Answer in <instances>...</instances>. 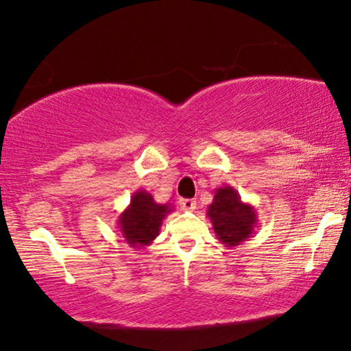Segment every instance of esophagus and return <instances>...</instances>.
Returning a JSON list of instances; mask_svg holds the SVG:
<instances>
[{"instance_id": "34e87169", "label": "esophagus", "mask_w": 351, "mask_h": 351, "mask_svg": "<svg viewBox=\"0 0 351 351\" xmlns=\"http://www.w3.org/2000/svg\"><path fill=\"white\" fill-rule=\"evenodd\" d=\"M180 205L182 209H184V211H193L197 206V202L193 200V198H181Z\"/></svg>"}]
</instances>
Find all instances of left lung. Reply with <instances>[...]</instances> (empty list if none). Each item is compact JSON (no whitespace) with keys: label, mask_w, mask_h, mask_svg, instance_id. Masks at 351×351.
<instances>
[{"label":"left lung","mask_w":351,"mask_h":351,"mask_svg":"<svg viewBox=\"0 0 351 351\" xmlns=\"http://www.w3.org/2000/svg\"><path fill=\"white\" fill-rule=\"evenodd\" d=\"M206 216L213 223L217 239L226 247H234L250 238L258 221L255 208L243 202L238 191L232 186L216 189Z\"/></svg>","instance_id":"left-lung-1"}]
</instances>
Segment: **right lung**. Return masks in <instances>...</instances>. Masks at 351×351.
<instances>
[{"label":"right lung","instance_id":"1","mask_svg":"<svg viewBox=\"0 0 351 351\" xmlns=\"http://www.w3.org/2000/svg\"><path fill=\"white\" fill-rule=\"evenodd\" d=\"M171 211L173 206L156 203L148 191L138 189L130 197L129 206L119 214L117 226L130 247L143 249L154 241L165 216Z\"/></svg>","mask_w":351,"mask_h":351}]
</instances>
